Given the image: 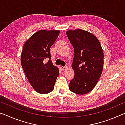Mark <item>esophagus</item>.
I'll return each mask as SVG.
<instances>
[{
    "instance_id": "34e87169",
    "label": "esophagus",
    "mask_w": 125,
    "mask_h": 125,
    "mask_svg": "<svg viewBox=\"0 0 125 125\" xmlns=\"http://www.w3.org/2000/svg\"><path fill=\"white\" fill-rule=\"evenodd\" d=\"M61 69H62L63 71L67 70V69H68V66H64V67L62 66V67H61Z\"/></svg>"
}]
</instances>
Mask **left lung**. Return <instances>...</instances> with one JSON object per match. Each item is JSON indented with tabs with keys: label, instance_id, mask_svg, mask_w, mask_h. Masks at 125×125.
<instances>
[{
	"label": "left lung",
	"instance_id": "1",
	"mask_svg": "<svg viewBox=\"0 0 125 125\" xmlns=\"http://www.w3.org/2000/svg\"><path fill=\"white\" fill-rule=\"evenodd\" d=\"M67 37L74 50L72 65L74 77L69 89L77 94L91 92L96 85L104 67V53L100 42L92 33L81 29L68 30Z\"/></svg>",
	"mask_w": 125,
	"mask_h": 125
}]
</instances>
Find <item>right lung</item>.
Here are the masks:
<instances>
[{"instance_id": "right-lung-1", "label": "right lung", "mask_w": 125, "mask_h": 125, "mask_svg": "<svg viewBox=\"0 0 125 125\" xmlns=\"http://www.w3.org/2000/svg\"><path fill=\"white\" fill-rule=\"evenodd\" d=\"M59 30H41L31 36L23 47L21 64L32 88L40 94L53 90L59 70L53 64L50 48L57 39ZM46 58L50 60L44 62Z\"/></svg>"}]
</instances>
